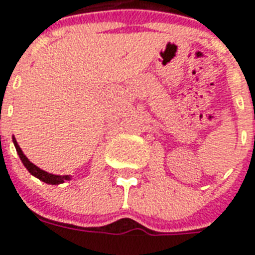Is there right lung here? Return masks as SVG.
I'll use <instances>...</instances> for the list:
<instances>
[{
    "label": "right lung",
    "mask_w": 255,
    "mask_h": 255,
    "mask_svg": "<svg viewBox=\"0 0 255 255\" xmlns=\"http://www.w3.org/2000/svg\"><path fill=\"white\" fill-rule=\"evenodd\" d=\"M13 143L14 145H15V149H17V153L18 156H19V159H21V161L23 163V165L26 167V169L29 170L30 173L33 174V176H35L37 178H39L41 181L46 182V184H51V185H58V184H62V182L65 181V180H70L69 176H57V174H51V173H47V172H45V170H42L41 168H38L37 165H34L31 161H29V159L26 157L25 155H23V152L21 151V148H19V145L17 144V141H15V139L13 137Z\"/></svg>",
    "instance_id": "obj_1"
}]
</instances>
